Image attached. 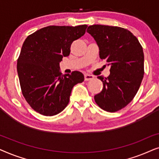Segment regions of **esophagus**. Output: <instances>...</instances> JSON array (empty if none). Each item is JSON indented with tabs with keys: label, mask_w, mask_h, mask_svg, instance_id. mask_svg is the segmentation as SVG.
<instances>
[{
	"label": "esophagus",
	"mask_w": 159,
	"mask_h": 159,
	"mask_svg": "<svg viewBox=\"0 0 159 159\" xmlns=\"http://www.w3.org/2000/svg\"><path fill=\"white\" fill-rule=\"evenodd\" d=\"M94 79V77L90 75H84V80L85 81H89V80H92Z\"/></svg>",
	"instance_id": "esophagus-1"
}]
</instances>
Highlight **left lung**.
Here are the masks:
<instances>
[{"mask_svg": "<svg viewBox=\"0 0 159 159\" xmlns=\"http://www.w3.org/2000/svg\"><path fill=\"white\" fill-rule=\"evenodd\" d=\"M87 32L99 48V56L110 66L108 77L98 76L103 88L95 95L102 109L115 112L135 96L144 75V53L135 36L127 29L112 26H89Z\"/></svg>", "mask_w": 159, "mask_h": 159, "instance_id": "1", "label": "left lung"}]
</instances>
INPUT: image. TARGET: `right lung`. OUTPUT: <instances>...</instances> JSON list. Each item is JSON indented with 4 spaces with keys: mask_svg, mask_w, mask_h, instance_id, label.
I'll use <instances>...</instances> for the list:
<instances>
[{
    "mask_svg": "<svg viewBox=\"0 0 159 159\" xmlns=\"http://www.w3.org/2000/svg\"><path fill=\"white\" fill-rule=\"evenodd\" d=\"M88 25L48 26L26 38L17 61L21 92L29 105L39 114L54 116L69 101L71 90L84 81L78 71L60 72L59 63L70 53L73 41L85 33Z\"/></svg>",
    "mask_w": 159,
    "mask_h": 159,
    "instance_id": "add662e5",
    "label": "right lung"
}]
</instances>
